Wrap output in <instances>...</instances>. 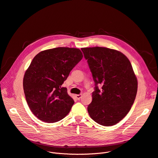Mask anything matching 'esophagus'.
<instances>
[{"label":"esophagus","mask_w":158,"mask_h":158,"mask_svg":"<svg viewBox=\"0 0 158 158\" xmlns=\"http://www.w3.org/2000/svg\"><path fill=\"white\" fill-rule=\"evenodd\" d=\"M76 97L77 99V100H79L82 97V94H77V95H76Z\"/></svg>","instance_id":"1"}]
</instances>
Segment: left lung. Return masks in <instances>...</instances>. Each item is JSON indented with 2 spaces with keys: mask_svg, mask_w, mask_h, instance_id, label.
I'll list each match as a JSON object with an SVG mask.
<instances>
[{
  "mask_svg": "<svg viewBox=\"0 0 158 158\" xmlns=\"http://www.w3.org/2000/svg\"><path fill=\"white\" fill-rule=\"evenodd\" d=\"M81 50L96 85L88 113L101 125H115L127 115L136 96L138 81L131 64L114 49L94 47ZM98 85H102L101 89Z\"/></svg>",
  "mask_w": 158,
  "mask_h": 158,
  "instance_id": "obj_1",
  "label": "left lung"
}]
</instances>
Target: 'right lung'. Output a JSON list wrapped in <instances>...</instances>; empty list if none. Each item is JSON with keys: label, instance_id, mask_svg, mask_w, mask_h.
I'll return each instance as SVG.
<instances>
[{"label": "right lung", "instance_id": "obj_1", "mask_svg": "<svg viewBox=\"0 0 158 158\" xmlns=\"http://www.w3.org/2000/svg\"><path fill=\"white\" fill-rule=\"evenodd\" d=\"M82 57L79 49L57 48L34 57L25 73L23 87L27 104L39 119L56 123L68 114L74 101L61 85Z\"/></svg>", "mask_w": 158, "mask_h": 158}]
</instances>
